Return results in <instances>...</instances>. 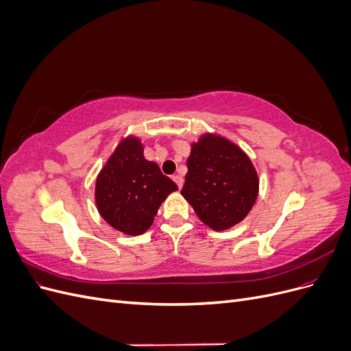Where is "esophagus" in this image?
<instances>
[{"instance_id":"34e87169","label":"esophagus","mask_w":351,"mask_h":351,"mask_svg":"<svg viewBox=\"0 0 351 351\" xmlns=\"http://www.w3.org/2000/svg\"><path fill=\"white\" fill-rule=\"evenodd\" d=\"M173 180L176 182V184L178 186V189H182L183 187V177L182 176H173Z\"/></svg>"}]
</instances>
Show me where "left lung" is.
I'll list each match as a JSON object with an SVG mask.
<instances>
[{
  "instance_id": "8db88e82",
  "label": "left lung",
  "mask_w": 351,
  "mask_h": 351,
  "mask_svg": "<svg viewBox=\"0 0 351 351\" xmlns=\"http://www.w3.org/2000/svg\"><path fill=\"white\" fill-rule=\"evenodd\" d=\"M183 197L214 231L234 227L247 217L259 193V177L247 154L217 133L190 145Z\"/></svg>"
}]
</instances>
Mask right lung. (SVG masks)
Listing matches in <instances>:
<instances>
[{"mask_svg": "<svg viewBox=\"0 0 351 351\" xmlns=\"http://www.w3.org/2000/svg\"><path fill=\"white\" fill-rule=\"evenodd\" d=\"M177 184L143 155L141 137L129 134L115 146L95 183L99 215L125 236H141Z\"/></svg>", "mask_w": 351, "mask_h": 351, "instance_id": "1", "label": "right lung"}]
</instances>
